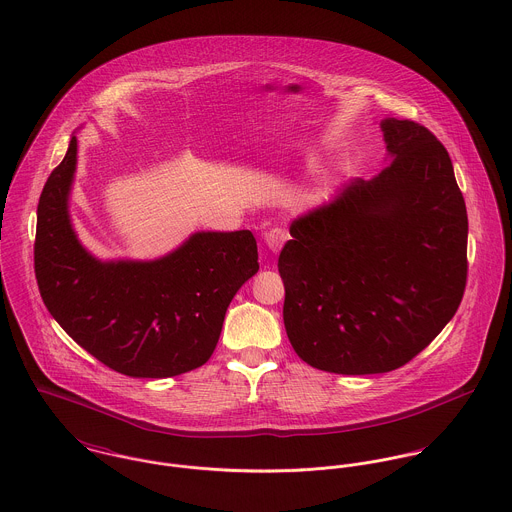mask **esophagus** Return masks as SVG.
<instances>
[{
	"label": "esophagus",
	"mask_w": 512,
	"mask_h": 512,
	"mask_svg": "<svg viewBox=\"0 0 512 512\" xmlns=\"http://www.w3.org/2000/svg\"><path fill=\"white\" fill-rule=\"evenodd\" d=\"M286 240H288V232H286L284 228H270V230L264 234V242H266V246H268L272 252H280Z\"/></svg>",
	"instance_id": "esophagus-1"
}]
</instances>
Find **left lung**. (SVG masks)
I'll list each match as a JSON object with an SVG mask.
<instances>
[{
    "label": "left lung",
    "instance_id": "obj_1",
    "mask_svg": "<svg viewBox=\"0 0 512 512\" xmlns=\"http://www.w3.org/2000/svg\"><path fill=\"white\" fill-rule=\"evenodd\" d=\"M380 128L390 163L293 219L278 260L293 351L335 374L412 361L467 282V209L447 149L412 120Z\"/></svg>",
    "mask_w": 512,
    "mask_h": 512
}]
</instances>
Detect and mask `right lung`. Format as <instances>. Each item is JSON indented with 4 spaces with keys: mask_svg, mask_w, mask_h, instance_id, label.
I'll use <instances>...</instances> for the list:
<instances>
[{
    "mask_svg": "<svg viewBox=\"0 0 512 512\" xmlns=\"http://www.w3.org/2000/svg\"><path fill=\"white\" fill-rule=\"evenodd\" d=\"M76 136L49 175L35 234V276L55 321L102 365L167 378L205 365L232 297L258 272L250 230L195 232L157 260H98L69 213Z\"/></svg>",
    "mask_w": 512,
    "mask_h": 512,
    "instance_id": "obj_1",
    "label": "right lung"
}]
</instances>
